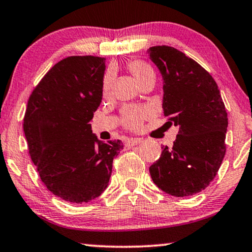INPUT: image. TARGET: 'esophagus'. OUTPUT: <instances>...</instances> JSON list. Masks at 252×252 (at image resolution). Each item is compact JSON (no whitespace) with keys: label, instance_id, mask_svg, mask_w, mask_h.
<instances>
[{"label":"esophagus","instance_id":"obj_1","mask_svg":"<svg viewBox=\"0 0 252 252\" xmlns=\"http://www.w3.org/2000/svg\"><path fill=\"white\" fill-rule=\"evenodd\" d=\"M141 142H142V139H129L128 141H127L126 146L128 147V148H130V147L136 146V144H139Z\"/></svg>","mask_w":252,"mask_h":252}]
</instances>
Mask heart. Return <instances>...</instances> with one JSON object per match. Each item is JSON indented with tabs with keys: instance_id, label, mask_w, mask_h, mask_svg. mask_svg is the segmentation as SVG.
<instances>
[{
	"instance_id": "heart-1",
	"label": "heart",
	"mask_w": 252,
	"mask_h": 252,
	"mask_svg": "<svg viewBox=\"0 0 252 252\" xmlns=\"http://www.w3.org/2000/svg\"><path fill=\"white\" fill-rule=\"evenodd\" d=\"M127 68H128L133 77L135 78V80L139 82V85H141L144 81H147L148 79L155 78V72L153 70V67L143 61H140V60L130 61L127 63ZM112 78H113L112 71L111 70L106 71L102 82L103 95H108L110 93V89H111V85H112ZM149 115H150L149 110L146 108H134V106H129V108H126L124 110L123 112V116H122L123 125L125 126L127 129L139 130L142 128L144 120L149 117Z\"/></svg>"
}]
</instances>
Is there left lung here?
I'll return each mask as SVG.
<instances>
[{"mask_svg":"<svg viewBox=\"0 0 252 252\" xmlns=\"http://www.w3.org/2000/svg\"><path fill=\"white\" fill-rule=\"evenodd\" d=\"M164 80V116L179 126L173 147L149 168L155 185L177 197L202 191L226 154L228 118L218 85L197 62L168 46L149 48Z\"/></svg>","mask_w":252,"mask_h":252,"instance_id":"left-lung-1","label":"left lung"}]
</instances>
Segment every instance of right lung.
Here are the masks:
<instances>
[{
	"label": "right lung",
	"mask_w": 252,
	"mask_h": 252,
	"mask_svg": "<svg viewBox=\"0 0 252 252\" xmlns=\"http://www.w3.org/2000/svg\"><path fill=\"white\" fill-rule=\"evenodd\" d=\"M105 58L70 56L55 64L31 94L24 116L30 156L57 197L82 204L108 187L120 140L103 143L91 120L102 102Z\"/></svg>",
	"instance_id": "obj_1"
}]
</instances>
